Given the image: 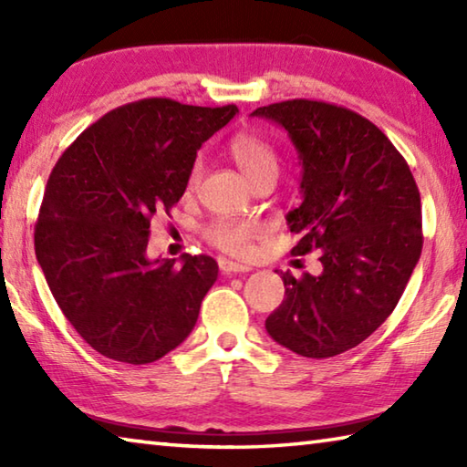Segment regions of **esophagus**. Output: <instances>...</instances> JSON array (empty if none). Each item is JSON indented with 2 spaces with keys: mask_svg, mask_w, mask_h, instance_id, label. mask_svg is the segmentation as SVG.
I'll return each instance as SVG.
<instances>
[{
  "mask_svg": "<svg viewBox=\"0 0 467 467\" xmlns=\"http://www.w3.org/2000/svg\"><path fill=\"white\" fill-rule=\"evenodd\" d=\"M218 267L220 272L231 275V274H243V272H251L249 265H243V264H236V262H231V259H218Z\"/></svg>",
  "mask_w": 467,
  "mask_h": 467,
  "instance_id": "esophagus-1",
  "label": "esophagus"
}]
</instances>
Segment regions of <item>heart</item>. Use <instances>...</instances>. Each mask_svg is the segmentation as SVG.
<instances>
[{"label": "heart", "instance_id": "heart-1", "mask_svg": "<svg viewBox=\"0 0 467 467\" xmlns=\"http://www.w3.org/2000/svg\"><path fill=\"white\" fill-rule=\"evenodd\" d=\"M228 154H231L233 162L239 167L249 183L265 175H278V154H275V150L265 140L253 136V133H239V136L233 138L231 144H228ZM200 162H195L192 175H189V187H193L200 181ZM259 236H262V226L257 223H249V220L216 218L214 223L205 226V239L216 249L236 257L251 255Z\"/></svg>", "mask_w": 467, "mask_h": 467}]
</instances>
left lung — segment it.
<instances>
[{
	"mask_svg": "<svg viewBox=\"0 0 467 467\" xmlns=\"http://www.w3.org/2000/svg\"><path fill=\"white\" fill-rule=\"evenodd\" d=\"M251 115L275 121L303 164V203L288 212L292 255L319 251L323 272L282 274L265 329L306 358L342 354L373 334L404 295L422 253L420 193L389 138L350 109L295 99Z\"/></svg>",
	"mask_w": 467,
	"mask_h": 467,
	"instance_id": "1",
	"label": "left lung"
}]
</instances>
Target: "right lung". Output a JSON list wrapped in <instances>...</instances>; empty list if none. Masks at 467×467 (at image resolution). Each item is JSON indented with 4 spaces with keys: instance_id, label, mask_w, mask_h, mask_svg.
I'll list each match as a JSON object with an SVG mask.
<instances>
[{
    "instance_id": "add662e5",
    "label": "right lung",
    "mask_w": 467,
    "mask_h": 467,
    "mask_svg": "<svg viewBox=\"0 0 467 467\" xmlns=\"http://www.w3.org/2000/svg\"><path fill=\"white\" fill-rule=\"evenodd\" d=\"M239 113L141 99L82 131L47 181L35 251L59 309L102 357L148 365L195 327L210 255L148 259L150 223L185 193L197 150Z\"/></svg>"
}]
</instances>
